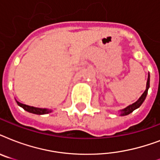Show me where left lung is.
I'll return each mask as SVG.
<instances>
[{
  "instance_id": "obj_1",
  "label": "left lung",
  "mask_w": 160,
  "mask_h": 160,
  "mask_svg": "<svg viewBox=\"0 0 160 160\" xmlns=\"http://www.w3.org/2000/svg\"><path fill=\"white\" fill-rule=\"evenodd\" d=\"M149 80H150V75H149H149H148V80H147L146 83V89L144 90V92L142 94V95L139 98V100H137L136 102L133 103L132 105H128V106L125 107L124 109H120V110H119V113H120L119 115H121V116L128 115V114H129L130 113H132V112L134 111V109H138V108L143 104V102H144V100H145V98H146L147 94H148V90H149Z\"/></svg>"
}]
</instances>
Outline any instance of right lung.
I'll use <instances>...</instances> for the list:
<instances>
[{
	"label": "right lung",
	"mask_w": 160,
	"mask_h": 160,
	"mask_svg": "<svg viewBox=\"0 0 160 160\" xmlns=\"http://www.w3.org/2000/svg\"><path fill=\"white\" fill-rule=\"evenodd\" d=\"M17 105L19 106H21V108H23L26 111L30 112V113H32V114H49L52 112V109H46V108H37V107H33V106H30V105H24V104H21V103L18 102L17 100H16Z\"/></svg>",
	"instance_id": "add662e5"
}]
</instances>
